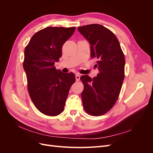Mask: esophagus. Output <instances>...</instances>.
Returning <instances> with one entry per match:
<instances>
[{"instance_id":"esophagus-1","label":"esophagus","mask_w":153,"mask_h":153,"mask_svg":"<svg viewBox=\"0 0 153 153\" xmlns=\"http://www.w3.org/2000/svg\"><path fill=\"white\" fill-rule=\"evenodd\" d=\"M75 78H76V81H79L80 80V75H79V74H76Z\"/></svg>"}]
</instances>
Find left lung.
Instances as JSON below:
<instances>
[{
	"label": "left lung",
	"instance_id": "8db88e82",
	"mask_svg": "<svg viewBox=\"0 0 153 153\" xmlns=\"http://www.w3.org/2000/svg\"><path fill=\"white\" fill-rule=\"evenodd\" d=\"M80 33L89 41L91 56L97 59L95 65L99 73L91 78L80 77L84 85L81 96L85 112L100 116L112 108L118 99L124 78V55L117 37L100 24L78 27Z\"/></svg>",
	"mask_w": 153,
	"mask_h": 153
}]
</instances>
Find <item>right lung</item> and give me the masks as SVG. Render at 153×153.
I'll return each mask as SVG.
<instances>
[{
    "label": "right lung",
    "instance_id": "1",
    "mask_svg": "<svg viewBox=\"0 0 153 153\" xmlns=\"http://www.w3.org/2000/svg\"><path fill=\"white\" fill-rule=\"evenodd\" d=\"M76 27H48L32 37L24 52L23 66L28 91L39 112L56 116L64 108L69 89L75 82L73 73H62L54 66L62 56V47Z\"/></svg>",
    "mask_w": 153,
    "mask_h": 153
}]
</instances>
